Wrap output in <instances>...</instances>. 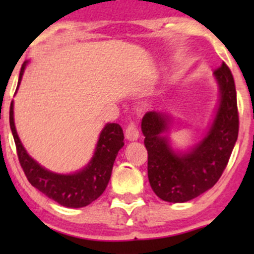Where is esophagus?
Masks as SVG:
<instances>
[{
    "mask_svg": "<svg viewBox=\"0 0 254 254\" xmlns=\"http://www.w3.org/2000/svg\"><path fill=\"white\" fill-rule=\"evenodd\" d=\"M125 137L129 141H135V140L139 139V129H137V125L134 122H130L127 124V129H125Z\"/></svg>",
    "mask_w": 254,
    "mask_h": 254,
    "instance_id": "1",
    "label": "esophagus"
}]
</instances>
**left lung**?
<instances>
[{"mask_svg": "<svg viewBox=\"0 0 254 254\" xmlns=\"http://www.w3.org/2000/svg\"><path fill=\"white\" fill-rule=\"evenodd\" d=\"M220 87V104L209 132L193 150L178 155L162 132L168 129L166 114L148 112L141 130L147 150V175L156 195L170 203H184L215 186L229 163L238 136L236 87L225 63L214 71Z\"/></svg>", "mask_w": 254, "mask_h": 254, "instance_id": "left-lung-1", "label": "left lung"}]
</instances>
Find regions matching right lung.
<instances>
[{
    "label": "right lung",
    "mask_w": 254,
    "mask_h": 254,
    "mask_svg": "<svg viewBox=\"0 0 254 254\" xmlns=\"http://www.w3.org/2000/svg\"><path fill=\"white\" fill-rule=\"evenodd\" d=\"M25 65L27 63L23 64L20 68L18 84L20 83ZM9 125L20 167L29 183L56 203L67 207L87 206L103 194L111 179L118 151L124 146L122 127L115 123L107 124L99 135L96 152L87 167L73 175H58L38 165L24 150L14 127L13 102L9 108Z\"/></svg>",
    "instance_id": "obj_1"
}]
</instances>
